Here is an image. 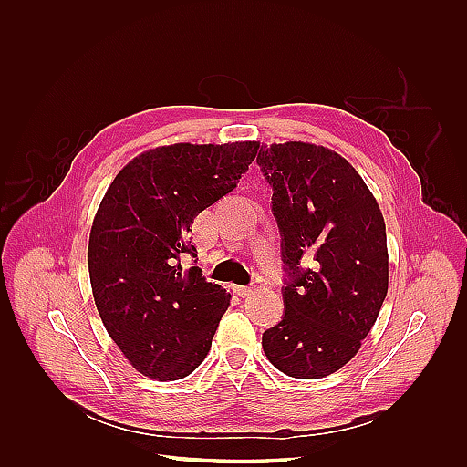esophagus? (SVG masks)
<instances>
[{
	"instance_id": "esophagus-1",
	"label": "esophagus",
	"mask_w": 467,
	"mask_h": 467,
	"mask_svg": "<svg viewBox=\"0 0 467 467\" xmlns=\"http://www.w3.org/2000/svg\"><path fill=\"white\" fill-rule=\"evenodd\" d=\"M234 292L242 296V298H245V296H251L255 292V286H234Z\"/></svg>"
}]
</instances>
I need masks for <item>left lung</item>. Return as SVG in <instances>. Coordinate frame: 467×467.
Returning a JSON list of instances; mask_svg holds the SVG:
<instances>
[{"mask_svg":"<svg viewBox=\"0 0 467 467\" xmlns=\"http://www.w3.org/2000/svg\"><path fill=\"white\" fill-rule=\"evenodd\" d=\"M285 263V314L263 333L266 358L292 378L337 372L357 355L388 294L386 223L362 177L314 144L261 146Z\"/></svg>","mask_w":467,"mask_h":467,"instance_id":"8db88e82","label":"left lung"}]
</instances>
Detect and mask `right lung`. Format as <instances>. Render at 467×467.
Wrapping results in <instances>:
<instances>
[{
	"instance_id": "add662e5",
	"label": "right lung",
	"mask_w": 467,
	"mask_h": 467,
	"mask_svg": "<svg viewBox=\"0 0 467 467\" xmlns=\"http://www.w3.org/2000/svg\"><path fill=\"white\" fill-rule=\"evenodd\" d=\"M257 148H155L126 165L103 196L88 251L93 298L112 341L148 378L181 379L208 355L230 294L181 261L196 257L194 218L237 187Z\"/></svg>"
}]
</instances>
